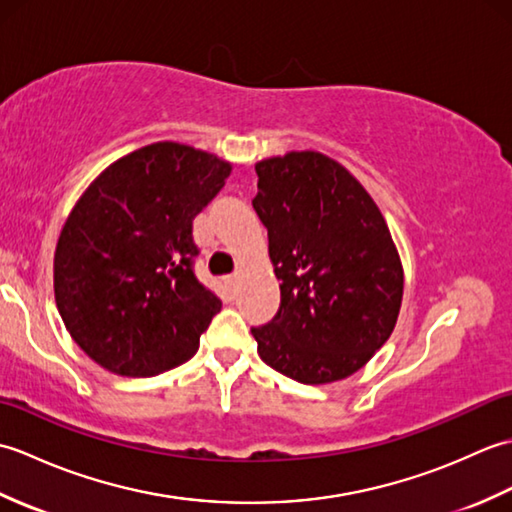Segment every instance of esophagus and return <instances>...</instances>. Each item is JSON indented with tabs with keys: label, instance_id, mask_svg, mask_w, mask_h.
<instances>
[{
	"label": "esophagus",
	"instance_id": "obj_1",
	"mask_svg": "<svg viewBox=\"0 0 512 512\" xmlns=\"http://www.w3.org/2000/svg\"><path fill=\"white\" fill-rule=\"evenodd\" d=\"M224 281H226V286H228V290H231V292H235V290H237V286H239V275H231V277H226Z\"/></svg>",
	"mask_w": 512,
	"mask_h": 512
}]
</instances>
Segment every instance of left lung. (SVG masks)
Wrapping results in <instances>:
<instances>
[{"mask_svg": "<svg viewBox=\"0 0 512 512\" xmlns=\"http://www.w3.org/2000/svg\"><path fill=\"white\" fill-rule=\"evenodd\" d=\"M277 317L253 328L262 361L303 385L367 365L396 328L405 273L378 204L341 162L288 151L255 165Z\"/></svg>", "mask_w": 512, "mask_h": 512, "instance_id": "8db88e82", "label": "left lung"}]
</instances>
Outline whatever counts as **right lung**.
Returning <instances> with one entry per match:
<instances>
[{
	"label": "right lung",
	"mask_w": 512,
	"mask_h": 512,
	"mask_svg": "<svg viewBox=\"0 0 512 512\" xmlns=\"http://www.w3.org/2000/svg\"><path fill=\"white\" fill-rule=\"evenodd\" d=\"M231 171L162 140L114 160L72 206L54 250V301L107 372L156 376L198 352L222 301L193 275L191 226Z\"/></svg>",
	"instance_id": "obj_1"
}]
</instances>
